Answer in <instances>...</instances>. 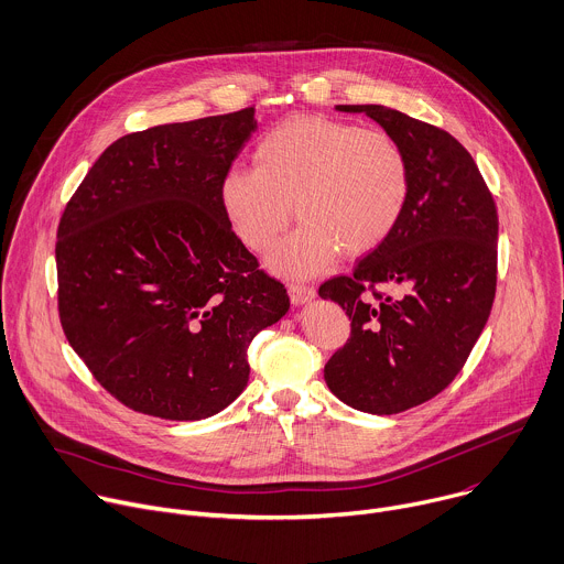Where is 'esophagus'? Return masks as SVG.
I'll return each instance as SVG.
<instances>
[{"label":"esophagus","mask_w":564,"mask_h":564,"mask_svg":"<svg viewBox=\"0 0 564 564\" xmlns=\"http://www.w3.org/2000/svg\"><path fill=\"white\" fill-rule=\"evenodd\" d=\"M289 295H291L293 304H306L315 297V289L308 284H302V282H293V284H289Z\"/></svg>","instance_id":"1"}]
</instances>
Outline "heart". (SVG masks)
<instances>
[{"label":"heart","instance_id":"b5f03b06","mask_svg":"<svg viewBox=\"0 0 564 564\" xmlns=\"http://www.w3.org/2000/svg\"><path fill=\"white\" fill-rule=\"evenodd\" d=\"M409 193V160L389 133L317 116L267 131L253 166H231L217 182L224 219L256 253L278 242L294 204L302 224L271 258L284 275H313L340 249H378L402 219Z\"/></svg>","mask_w":564,"mask_h":564}]
</instances>
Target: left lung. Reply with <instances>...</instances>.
I'll return each instance as SVG.
<instances>
[{"label":"left lung","instance_id":"obj_1","mask_svg":"<svg viewBox=\"0 0 564 564\" xmlns=\"http://www.w3.org/2000/svg\"><path fill=\"white\" fill-rule=\"evenodd\" d=\"M367 112L404 151L411 193L393 234L351 275L319 286L340 304L351 337L324 367L345 404L376 415L417 406L465 367L489 319L498 273V210L474 158L446 131L380 104ZM398 285L402 296L378 288Z\"/></svg>","mask_w":564,"mask_h":564}]
</instances>
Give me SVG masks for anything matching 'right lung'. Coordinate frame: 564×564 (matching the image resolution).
<instances>
[{
  "label": "right lung",
  "instance_id": "obj_1",
  "mask_svg": "<svg viewBox=\"0 0 564 564\" xmlns=\"http://www.w3.org/2000/svg\"><path fill=\"white\" fill-rule=\"evenodd\" d=\"M256 108L162 124L112 142L68 199L55 245L68 345L133 411L202 420L249 382L253 337L289 311L236 238L217 182Z\"/></svg>",
  "mask_w": 564,
  "mask_h": 564
}]
</instances>
